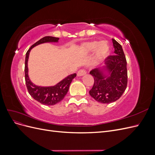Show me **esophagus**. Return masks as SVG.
<instances>
[{
  "label": "esophagus",
  "instance_id": "34e87169",
  "mask_svg": "<svg viewBox=\"0 0 155 155\" xmlns=\"http://www.w3.org/2000/svg\"><path fill=\"white\" fill-rule=\"evenodd\" d=\"M85 74H86V71H85V70H83V69H81L80 70H79V71L78 72L77 76H84V75H85Z\"/></svg>",
  "mask_w": 155,
  "mask_h": 155
}]
</instances>
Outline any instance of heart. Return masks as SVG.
Returning <instances> with one entry per match:
<instances>
[{
  "label": "heart",
  "instance_id": "1",
  "mask_svg": "<svg viewBox=\"0 0 155 155\" xmlns=\"http://www.w3.org/2000/svg\"><path fill=\"white\" fill-rule=\"evenodd\" d=\"M83 53L88 54L94 50V59L96 62H101L109 55L110 48L107 41H102L97 43L96 41L87 42L81 46Z\"/></svg>",
  "mask_w": 155,
  "mask_h": 155
}]
</instances>
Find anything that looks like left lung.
I'll use <instances>...</instances> for the list:
<instances>
[{"mask_svg": "<svg viewBox=\"0 0 155 155\" xmlns=\"http://www.w3.org/2000/svg\"><path fill=\"white\" fill-rule=\"evenodd\" d=\"M112 40L115 55L106 58L105 66L90 72L94 78V83L89 94L102 104H110L118 100L127 85V61L122 46L116 40Z\"/></svg>", "mask_w": 155, "mask_h": 155, "instance_id": "obj_1", "label": "left lung"}]
</instances>
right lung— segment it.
I'll use <instances>...</instances> for the list:
<instances>
[{
    "label": "right lung",
    "instance_id": "right-lung-1",
    "mask_svg": "<svg viewBox=\"0 0 155 155\" xmlns=\"http://www.w3.org/2000/svg\"><path fill=\"white\" fill-rule=\"evenodd\" d=\"M59 39V38L58 37L51 36L45 37L33 45L26 54L25 72L26 85L28 91L34 100L46 105H55L63 99L68 91L69 87L72 79L76 76V74L68 75V76L64 78L61 81L54 86H38L32 83L29 78L28 61L30 51L35 46L46 43H58Z\"/></svg>",
    "mask_w": 155,
    "mask_h": 155
}]
</instances>
